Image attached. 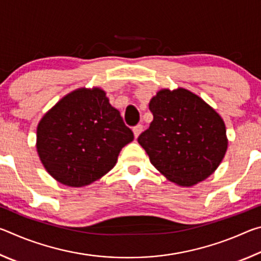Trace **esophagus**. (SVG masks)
<instances>
[{
  "label": "esophagus",
  "instance_id": "34e87169",
  "mask_svg": "<svg viewBox=\"0 0 261 261\" xmlns=\"http://www.w3.org/2000/svg\"><path fill=\"white\" fill-rule=\"evenodd\" d=\"M141 131H143V125H141V124H138V125H136V126L134 127V134H135V138H138L139 135L141 134Z\"/></svg>",
  "mask_w": 261,
  "mask_h": 261
}]
</instances>
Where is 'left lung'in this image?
Wrapping results in <instances>:
<instances>
[{
  "label": "left lung",
  "instance_id": "8db88e82",
  "mask_svg": "<svg viewBox=\"0 0 261 261\" xmlns=\"http://www.w3.org/2000/svg\"><path fill=\"white\" fill-rule=\"evenodd\" d=\"M153 121L138 137L152 165L180 187L206 179L227 152L226 125L204 100L185 88L159 91L149 101Z\"/></svg>",
  "mask_w": 261,
  "mask_h": 261
}]
</instances>
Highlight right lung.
<instances>
[{
  "mask_svg": "<svg viewBox=\"0 0 261 261\" xmlns=\"http://www.w3.org/2000/svg\"><path fill=\"white\" fill-rule=\"evenodd\" d=\"M132 140V131L99 87L65 95L43 115L37 129L43 167L57 182L72 188L93 183L112 170Z\"/></svg>",
  "mask_w": 261,
  "mask_h": 261,
  "instance_id": "add662e5",
  "label": "right lung"
}]
</instances>
